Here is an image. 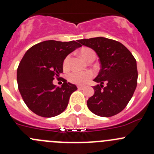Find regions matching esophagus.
Listing matches in <instances>:
<instances>
[{"label":"esophagus","instance_id":"obj_1","mask_svg":"<svg viewBox=\"0 0 154 154\" xmlns=\"http://www.w3.org/2000/svg\"><path fill=\"white\" fill-rule=\"evenodd\" d=\"M77 88H78V89H80V90H82V89H83V88H84V86H77Z\"/></svg>","mask_w":154,"mask_h":154}]
</instances>
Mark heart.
I'll return each instance as SVG.
<instances>
[{
    "label": "heart",
    "instance_id": "1",
    "mask_svg": "<svg viewBox=\"0 0 154 154\" xmlns=\"http://www.w3.org/2000/svg\"><path fill=\"white\" fill-rule=\"evenodd\" d=\"M80 56L82 58L87 61L89 59H94L95 58V54L94 51L89 48H83L81 51H80ZM69 60H70V56H67L65 58L64 62H63V68L64 69H67L68 67V64H69ZM92 77V74L89 71H71L69 73L68 75V79L70 82L73 83H76V84L81 85L84 84L86 83L88 80Z\"/></svg>",
    "mask_w": 154,
    "mask_h": 154
}]
</instances>
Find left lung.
I'll use <instances>...</instances> for the list:
<instances>
[{
	"instance_id": "obj_1",
	"label": "left lung",
	"mask_w": 154,
	"mask_h": 154,
	"mask_svg": "<svg viewBox=\"0 0 154 154\" xmlns=\"http://www.w3.org/2000/svg\"><path fill=\"white\" fill-rule=\"evenodd\" d=\"M78 42L94 50L100 63V71L94 79L99 84L93 87L94 93L87 100V106L101 117L118 114L129 103L137 86L134 57L122 43L104 37L80 39Z\"/></svg>"
}]
</instances>
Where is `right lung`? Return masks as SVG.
Returning <instances> with one entry per match:
<instances>
[{
	"label": "right lung",
	"mask_w": 154,
	"mask_h": 154,
	"mask_svg": "<svg viewBox=\"0 0 154 154\" xmlns=\"http://www.w3.org/2000/svg\"><path fill=\"white\" fill-rule=\"evenodd\" d=\"M80 47L75 41L48 40L25 53L17 70V82L24 103L35 114L51 118L66 109L77 86L63 79L64 83L59 87L53 80L63 71L65 58Z\"/></svg>",
	"instance_id": "right-lung-1"
}]
</instances>
